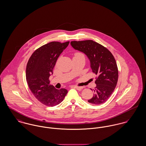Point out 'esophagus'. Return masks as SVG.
I'll return each mask as SVG.
<instances>
[{"label": "esophagus", "mask_w": 146, "mask_h": 146, "mask_svg": "<svg viewBox=\"0 0 146 146\" xmlns=\"http://www.w3.org/2000/svg\"><path fill=\"white\" fill-rule=\"evenodd\" d=\"M74 88H75L76 90H82L83 88V87H78V86H75Z\"/></svg>", "instance_id": "esophagus-1"}]
</instances>
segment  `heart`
Wrapping results in <instances>:
<instances>
[{"label":"heart","instance_id":"heart-1","mask_svg":"<svg viewBox=\"0 0 146 146\" xmlns=\"http://www.w3.org/2000/svg\"><path fill=\"white\" fill-rule=\"evenodd\" d=\"M83 56V54H82L81 53H76L75 54H74V56Z\"/></svg>","mask_w":146,"mask_h":146}]
</instances>
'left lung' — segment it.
Masks as SVG:
<instances>
[{"label": "left lung", "instance_id": "obj_1", "mask_svg": "<svg viewBox=\"0 0 146 146\" xmlns=\"http://www.w3.org/2000/svg\"><path fill=\"white\" fill-rule=\"evenodd\" d=\"M70 44L87 56L92 72L97 76L96 87L91 89L94 95L88 102L93 104L104 103L112 94L118 82V70L114 57L108 49L92 40L72 41Z\"/></svg>", "mask_w": 146, "mask_h": 146}]
</instances>
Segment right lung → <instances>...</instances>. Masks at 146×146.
Instances as JSON below:
<instances>
[{
    "label": "right lung",
    "instance_id": "1",
    "mask_svg": "<svg viewBox=\"0 0 146 146\" xmlns=\"http://www.w3.org/2000/svg\"><path fill=\"white\" fill-rule=\"evenodd\" d=\"M69 43V42L47 43L35 50L28 62L27 82L34 97L45 106L53 107L59 104L67 94V90H58L50 85L49 78L53 74L57 59Z\"/></svg>",
    "mask_w": 146,
    "mask_h": 146
}]
</instances>
